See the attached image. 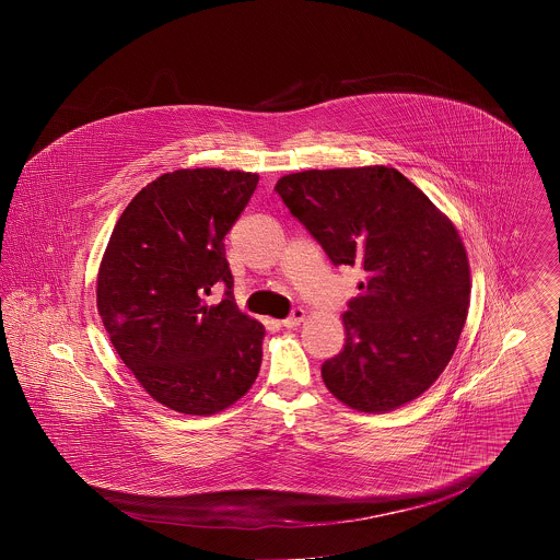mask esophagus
I'll return each mask as SVG.
<instances>
[{"mask_svg":"<svg viewBox=\"0 0 560 560\" xmlns=\"http://www.w3.org/2000/svg\"><path fill=\"white\" fill-rule=\"evenodd\" d=\"M304 319H306V313H304L302 308H293L292 315H290L288 319L281 320V325L288 327V329H292V327H298L300 323H304Z\"/></svg>","mask_w":560,"mask_h":560,"instance_id":"esophagus-1","label":"esophagus"}]
</instances>
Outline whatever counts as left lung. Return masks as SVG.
<instances>
[{"instance_id": "1", "label": "left lung", "mask_w": 560, "mask_h": 560, "mask_svg": "<svg viewBox=\"0 0 560 560\" xmlns=\"http://www.w3.org/2000/svg\"><path fill=\"white\" fill-rule=\"evenodd\" d=\"M275 190L338 267L361 268L347 345L320 365L350 409L388 413L445 372L470 304V265L450 215L386 165L304 170Z\"/></svg>"}]
</instances>
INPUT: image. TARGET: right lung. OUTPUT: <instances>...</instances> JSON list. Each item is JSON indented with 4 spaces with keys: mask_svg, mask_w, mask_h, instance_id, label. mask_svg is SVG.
<instances>
[{
    "mask_svg": "<svg viewBox=\"0 0 560 560\" xmlns=\"http://www.w3.org/2000/svg\"><path fill=\"white\" fill-rule=\"evenodd\" d=\"M258 174L187 167L142 188L119 215L96 279L110 345L163 407L213 416L252 388L265 325L233 298L224 237ZM213 287L225 298L208 305Z\"/></svg>",
    "mask_w": 560,
    "mask_h": 560,
    "instance_id": "add662e5",
    "label": "right lung"
}]
</instances>
